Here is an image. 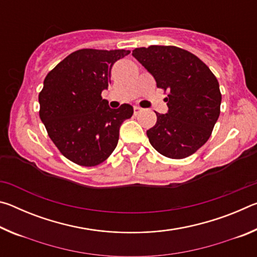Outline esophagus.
<instances>
[{"label": "esophagus", "mask_w": 257, "mask_h": 257, "mask_svg": "<svg viewBox=\"0 0 257 257\" xmlns=\"http://www.w3.org/2000/svg\"><path fill=\"white\" fill-rule=\"evenodd\" d=\"M141 112H142V107L134 106V113H135V115H137L138 113H141Z\"/></svg>", "instance_id": "esophagus-1"}]
</instances>
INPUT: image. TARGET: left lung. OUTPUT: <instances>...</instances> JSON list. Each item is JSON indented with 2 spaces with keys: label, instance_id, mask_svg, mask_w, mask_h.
I'll use <instances>...</instances> for the list:
<instances>
[{
  "label": "left lung",
  "instance_id": "1",
  "mask_svg": "<svg viewBox=\"0 0 257 257\" xmlns=\"http://www.w3.org/2000/svg\"><path fill=\"white\" fill-rule=\"evenodd\" d=\"M133 55L154 77L156 86L169 90L165 114L156 113L146 132L151 145L167 158L185 159L210 138L220 115L219 82L196 55L177 46L139 47Z\"/></svg>",
  "mask_w": 257,
  "mask_h": 257
}]
</instances>
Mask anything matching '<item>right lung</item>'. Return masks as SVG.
<instances>
[{
  "instance_id": "right-lung-1",
  "label": "right lung",
  "mask_w": 257,
  "mask_h": 257,
  "mask_svg": "<svg viewBox=\"0 0 257 257\" xmlns=\"http://www.w3.org/2000/svg\"><path fill=\"white\" fill-rule=\"evenodd\" d=\"M125 50L82 49L51 70L38 96L40 116L50 138L68 160L82 167L105 161L119 141V129L134 108H111L101 94L111 84V69Z\"/></svg>"
}]
</instances>
